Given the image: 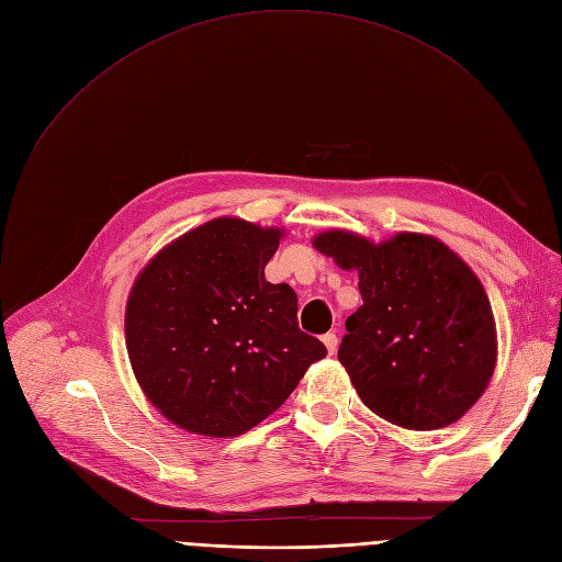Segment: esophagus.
I'll return each mask as SVG.
<instances>
[{
	"label": "esophagus",
	"instance_id": "1",
	"mask_svg": "<svg viewBox=\"0 0 562 562\" xmlns=\"http://www.w3.org/2000/svg\"><path fill=\"white\" fill-rule=\"evenodd\" d=\"M323 344H326L328 352L333 356V352H335V350H337V346H339V339H337V335H335V333H328V335H323Z\"/></svg>",
	"mask_w": 562,
	"mask_h": 562
}]
</instances>
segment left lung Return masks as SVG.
<instances>
[{"instance_id": "1", "label": "left lung", "mask_w": 562, "mask_h": 562, "mask_svg": "<svg viewBox=\"0 0 562 562\" xmlns=\"http://www.w3.org/2000/svg\"><path fill=\"white\" fill-rule=\"evenodd\" d=\"M312 244L360 278L364 305L346 318L337 358L362 403L407 430L458 422L496 364L494 316L476 273L417 232L373 244L330 229Z\"/></svg>"}]
</instances>
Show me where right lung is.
<instances>
[{"mask_svg":"<svg viewBox=\"0 0 562 562\" xmlns=\"http://www.w3.org/2000/svg\"><path fill=\"white\" fill-rule=\"evenodd\" d=\"M284 236L214 218L159 250L125 310L130 362L143 394L177 428L236 437L296 390L326 346L299 328V299L263 269Z\"/></svg>","mask_w":562,"mask_h":562,"instance_id":"1","label":"right lung"}]
</instances>
